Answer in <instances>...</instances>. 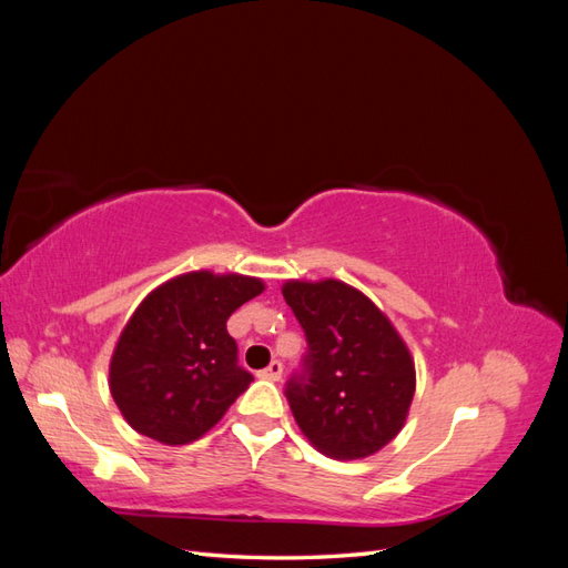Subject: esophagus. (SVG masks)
I'll return each mask as SVG.
<instances>
[{"label":"esophagus","mask_w":568,"mask_h":568,"mask_svg":"<svg viewBox=\"0 0 568 568\" xmlns=\"http://www.w3.org/2000/svg\"><path fill=\"white\" fill-rule=\"evenodd\" d=\"M282 372H284V365L280 363V359H272V363L265 369L257 372V376H261V379H267V382H280Z\"/></svg>","instance_id":"1"}]
</instances>
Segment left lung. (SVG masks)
I'll use <instances>...</instances> for the list:
<instances>
[{
    "mask_svg": "<svg viewBox=\"0 0 568 568\" xmlns=\"http://www.w3.org/2000/svg\"><path fill=\"white\" fill-rule=\"evenodd\" d=\"M284 301L307 341L284 395L320 453L359 459L388 445L415 395V363L388 317L357 288L286 282Z\"/></svg>",
    "mask_w": 568,
    "mask_h": 568,
    "instance_id": "8db88e82",
    "label": "left lung"
}]
</instances>
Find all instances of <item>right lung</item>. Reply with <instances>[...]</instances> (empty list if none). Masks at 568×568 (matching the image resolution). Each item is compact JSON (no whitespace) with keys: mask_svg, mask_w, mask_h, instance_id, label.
<instances>
[{"mask_svg":"<svg viewBox=\"0 0 568 568\" xmlns=\"http://www.w3.org/2000/svg\"><path fill=\"white\" fill-rule=\"evenodd\" d=\"M261 291V280L211 272L151 291L111 357V395L134 432L184 445L222 419L253 382L227 320Z\"/></svg>","mask_w":568,"mask_h":568,"instance_id":"add662e5","label":"right lung"}]
</instances>
